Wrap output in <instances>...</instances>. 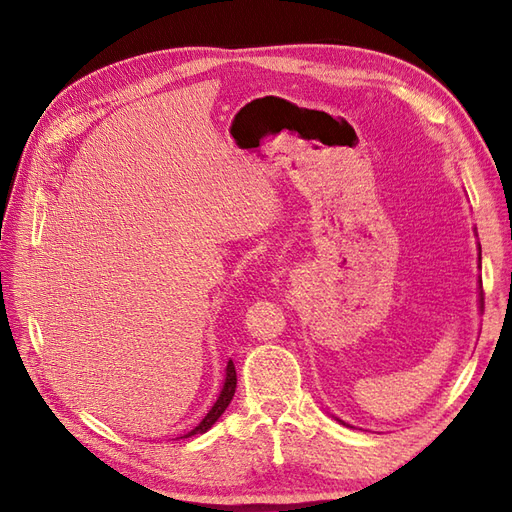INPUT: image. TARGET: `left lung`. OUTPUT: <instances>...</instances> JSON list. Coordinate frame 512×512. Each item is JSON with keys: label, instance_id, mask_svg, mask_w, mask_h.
I'll return each instance as SVG.
<instances>
[{"label": "left lung", "instance_id": "obj_1", "mask_svg": "<svg viewBox=\"0 0 512 512\" xmlns=\"http://www.w3.org/2000/svg\"><path fill=\"white\" fill-rule=\"evenodd\" d=\"M478 262H480V245H478ZM478 286L483 288V282L478 280ZM478 303H480V309H483V290H480V301H478ZM337 421H339V418H337ZM339 423H344V421H339ZM344 425H346V423H344Z\"/></svg>", "mask_w": 512, "mask_h": 512}]
</instances>
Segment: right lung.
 Segmentation results:
<instances>
[{
	"mask_svg": "<svg viewBox=\"0 0 512 512\" xmlns=\"http://www.w3.org/2000/svg\"><path fill=\"white\" fill-rule=\"evenodd\" d=\"M235 389H237V371H235V365H232V361H228L226 365V378H224V384H222V391H220V397L215 404L211 406V410L207 412V416L200 421L192 431L185 433L183 438H190V436H196V433H205L209 431L215 421L224 414V410L228 408V404L232 401V395H235Z\"/></svg>",
	"mask_w": 512,
	"mask_h": 512,
	"instance_id": "obj_1",
	"label": "right lung"
}]
</instances>
